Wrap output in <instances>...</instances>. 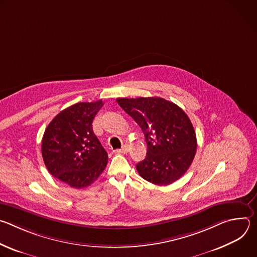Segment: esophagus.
I'll list each match as a JSON object with an SVG mask.
<instances>
[{
	"instance_id": "obj_1",
	"label": "esophagus",
	"mask_w": 257,
	"mask_h": 257,
	"mask_svg": "<svg viewBox=\"0 0 257 257\" xmlns=\"http://www.w3.org/2000/svg\"><path fill=\"white\" fill-rule=\"evenodd\" d=\"M128 152H129V148H128L127 145H124L122 149H120V150H117V151H116V153H117V154H127Z\"/></svg>"
}]
</instances>
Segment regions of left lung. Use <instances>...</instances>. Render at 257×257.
Masks as SVG:
<instances>
[{"instance_id":"8db88e82","label":"left lung","mask_w":257,"mask_h":257,"mask_svg":"<svg viewBox=\"0 0 257 257\" xmlns=\"http://www.w3.org/2000/svg\"><path fill=\"white\" fill-rule=\"evenodd\" d=\"M141 128L146 158L136 165L139 175L156 185H169L189 169L196 154V134L183 109L162 97L117 98Z\"/></svg>"}]
</instances>
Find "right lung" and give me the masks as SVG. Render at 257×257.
Returning a JSON list of instances; mask_svg holds the SVG:
<instances>
[{"label":"right lung","mask_w":257,"mask_h":257,"mask_svg":"<svg viewBox=\"0 0 257 257\" xmlns=\"http://www.w3.org/2000/svg\"><path fill=\"white\" fill-rule=\"evenodd\" d=\"M102 104L101 99L73 104L60 112L45 131V165L55 178L73 188L92 184L107 164V154L92 130Z\"/></svg>","instance_id":"right-lung-1"}]
</instances>
